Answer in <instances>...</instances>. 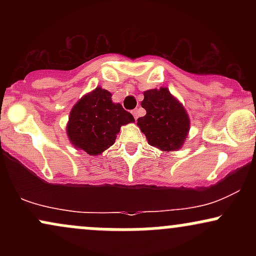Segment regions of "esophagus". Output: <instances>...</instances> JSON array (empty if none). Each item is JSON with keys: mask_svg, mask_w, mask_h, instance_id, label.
<instances>
[{"mask_svg": "<svg viewBox=\"0 0 256 256\" xmlns=\"http://www.w3.org/2000/svg\"><path fill=\"white\" fill-rule=\"evenodd\" d=\"M131 113H132V116H134V118L137 120V118H138V116H137V110H134L131 112Z\"/></svg>", "mask_w": 256, "mask_h": 256, "instance_id": "esophagus-1", "label": "esophagus"}]
</instances>
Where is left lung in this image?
I'll return each mask as SVG.
<instances>
[{"label": "left lung", "instance_id": "left-lung-1", "mask_svg": "<svg viewBox=\"0 0 256 256\" xmlns=\"http://www.w3.org/2000/svg\"><path fill=\"white\" fill-rule=\"evenodd\" d=\"M142 107L144 116L137 125L144 132L149 146L164 152L177 150L183 146L189 131V116L184 107L166 88L144 91Z\"/></svg>", "mask_w": 256, "mask_h": 256}]
</instances>
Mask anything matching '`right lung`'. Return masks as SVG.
Here are the masks:
<instances>
[{
	"label": "right lung",
	"instance_id": "right-lung-1",
	"mask_svg": "<svg viewBox=\"0 0 256 256\" xmlns=\"http://www.w3.org/2000/svg\"><path fill=\"white\" fill-rule=\"evenodd\" d=\"M110 96V91L96 88L79 100L70 114V140L76 148L92 156L114 144L120 126L134 122L132 114L122 104L112 102Z\"/></svg>",
	"mask_w": 256,
	"mask_h": 256
}]
</instances>
